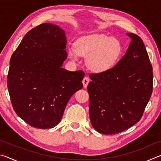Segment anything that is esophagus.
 <instances>
[{"label": "esophagus", "instance_id": "1", "mask_svg": "<svg viewBox=\"0 0 161 161\" xmlns=\"http://www.w3.org/2000/svg\"><path fill=\"white\" fill-rule=\"evenodd\" d=\"M89 82V80L88 77H84V78L83 79L82 83H83V85H84V88H86V87L87 86V85H88Z\"/></svg>", "mask_w": 161, "mask_h": 161}]
</instances>
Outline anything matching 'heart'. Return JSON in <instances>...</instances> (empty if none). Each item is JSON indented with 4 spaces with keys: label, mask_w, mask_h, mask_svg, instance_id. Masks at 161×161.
<instances>
[{
    "label": "heart",
    "mask_w": 161,
    "mask_h": 161,
    "mask_svg": "<svg viewBox=\"0 0 161 161\" xmlns=\"http://www.w3.org/2000/svg\"><path fill=\"white\" fill-rule=\"evenodd\" d=\"M121 43L115 38L103 34H92L81 37L69 50L70 57L77 54L86 58V64L92 71L101 73L108 71L118 61L121 54Z\"/></svg>",
    "instance_id": "obj_1"
}]
</instances>
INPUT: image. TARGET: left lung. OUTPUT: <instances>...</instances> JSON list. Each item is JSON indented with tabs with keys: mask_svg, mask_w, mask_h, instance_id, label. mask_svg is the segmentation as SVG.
<instances>
[{
	"mask_svg": "<svg viewBox=\"0 0 161 161\" xmlns=\"http://www.w3.org/2000/svg\"><path fill=\"white\" fill-rule=\"evenodd\" d=\"M129 48L115 67L89 75V117L94 129L106 135L129 129L142 117L153 90V68L143 40L126 33Z\"/></svg>",
	"mask_w": 161,
	"mask_h": 161,
	"instance_id": "left-lung-1",
	"label": "left lung"
}]
</instances>
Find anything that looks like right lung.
Segmentation results:
<instances>
[{
	"label": "right lung",
	"mask_w": 161,
	"mask_h": 161,
	"mask_svg": "<svg viewBox=\"0 0 161 161\" xmlns=\"http://www.w3.org/2000/svg\"><path fill=\"white\" fill-rule=\"evenodd\" d=\"M66 45L64 30L42 23L27 32L10 58L7 85L13 109L32 127L56 126L71 97L82 89L83 71L62 68Z\"/></svg>",
	"instance_id": "right-lung-1"
}]
</instances>
